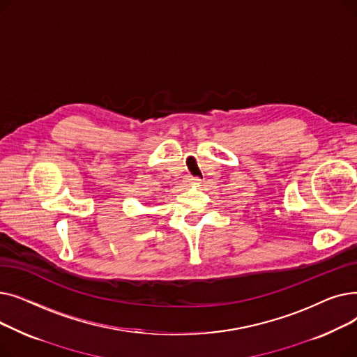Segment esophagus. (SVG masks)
<instances>
[{
  "label": "esophagus",
  "instance_id": "obj_1",
  "mask_svg": "<svg viewBox=\"0 0 357 357\" xmlns=\"http://www.w3.org/2000/svg\"><path fill=\"white\" fill-rule=\"evenodd\" d=\"M186 182L191 183V185H198L201 182V179L198 176H188V178H186Z\"/></svg>",
  "mask_w": 357,
  "mask_h": 357
}]
</instances>
